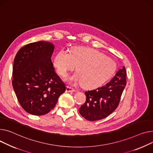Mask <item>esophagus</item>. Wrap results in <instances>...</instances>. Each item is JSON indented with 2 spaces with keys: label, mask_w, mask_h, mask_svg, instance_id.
<instances>
[{
  "label": "esophagus",
  "mask_w": 153,
  "mask_h": 153,
  "mask_svg": "<svg viewBox=\"0 0 153 153\" xmlns=\"http://www.w3.org/2000/svg\"><path fill=\"white\" fill-rule=\"evenodd\" d=\"M66 92H69H69H74V91H76V90L73 88H71V87H69L67 86L66 87Z\"/></svg>",
  "instance_id": "34e87169"
}]
</instances>
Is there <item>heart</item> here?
Returning <instances> with one entry per match:
<instances>
[{
	"mask_svg": "<svg viewBox=\"0 0 153 153\" xmlns=\"http://www.w3.org/2000/svg\"><path fill=\"white\" fill-rule=\"evenodd\" d=\"M53 65L63 77L77 66L78 73L66 80L71 85L82 83L88 88L103 85L113 76L116 69V63L113 59L88 47H76L70 53L61 50L54 58Z\"/></svg>",
	"mask_w": 153,
	"mask_h": 153,
	"instance_id": "1",
	"label": "heart"
}]
</instances>
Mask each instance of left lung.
I'll return each instance as SVG.
<instances>
[{"instance_id": "1", "label": "left lung", "mask_w": 153, "mask_h": 153, "mask_svg": "<svg viewBox=\"0 0 153 153\" xmlns=\"http://www.w3.org/2000/svg\"><path fill=\"white\" fill-rule=\"evenodd\" d=\"M124 66L106 85L85 92L86 101L79 108V113L85 119L94 121L104 119L117 108L126 85Z\"/></svg>"}]
</instances>
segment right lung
<instances>
[{
    "mask_svg": "<svg viewBox=\"0 0 153 153\" xmlns=\"http://www.w3.org/2000/svg\"><path fill=\"white\" fill-rule=\"evenodd\" d=\"M54 45L44 40L21 48L14 59L12 85L20 105L27 113L44 115L66 90L51 57Z\"/></svg>",
    "mask_w": 153,
    "mask_h": 153,
    "instance_id": "obj_1",
    "label": "right lung"
}]
</instances>
